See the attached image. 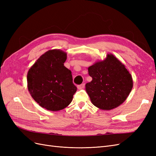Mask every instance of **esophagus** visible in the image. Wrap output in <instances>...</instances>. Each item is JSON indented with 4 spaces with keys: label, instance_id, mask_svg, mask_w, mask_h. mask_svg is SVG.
I'll return each mask as SVG.
<instances>
[{
    "label": "esophagus",
    "instance_id": "1",
    "mask_svg": "<svg viewBox=\"0 0 156 156\" xmlns=\"http://www.w3.org/2000/svg\"><path fill=\"white\" fill-rule=\"evenodd\" d=\"M84 86H85V84H84V83L81 84H79V85L77 86V88L78 89H83L84 87Z\"/></svg>",
    "mask_w": 156,
    "mask_h": 156
}]
</instances>
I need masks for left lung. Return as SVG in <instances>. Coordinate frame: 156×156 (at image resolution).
<instances>
[{"label": "left lung", "instance_id": "8db88e82", "mask_svg": "<svg viewBox=\"0 0 156 156\" xmlns=\"http://www.w3.org/2000/svg\"><path fill=\"white\" fill-rule=\"evenodd\" d=\"M88 69L92 81L86 84V91L94 105L111 110L126 100L133 88L132 77L115 56L107 55Z\"/></svg>", "mask_w": 156, "mask_h": 156}]
</instances>
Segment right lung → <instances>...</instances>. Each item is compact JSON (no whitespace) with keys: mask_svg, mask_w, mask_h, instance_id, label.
Segmentation results:
<instances>
[{"mask_svg":"<svg viewBox=\"0 0 156 156\" xmlns=\"http://www.w3.org/2000/svg\"><path fill=\"white\" fill-rule=\"evenodd\" d=\"M66 58L64 51L49 50L28 72V89L31 96L47 110L63 109L72 102L77 91L72 72L64 66Z\"/></svg>","mask_w":156,"mask_h":156,"instance_id":"right-lung-1","label":"right lung"}]
</instances>
